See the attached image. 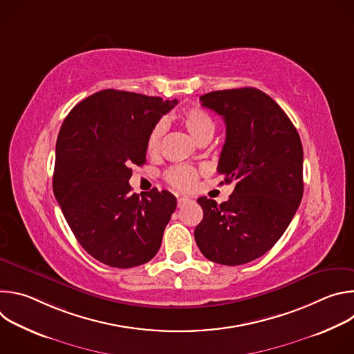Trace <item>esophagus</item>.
Segmentation results:
<instances>
[{
    "mask_svg": "<svg viewBox=\"0 0 354 354\" xmlns=\"http://www.w3.org/2000/svg\"><path fill=\"white\" fill-rule=\"evenodd\" d=\"M189 201H190V198L186 197V196L179 197V198H178V207H183L186 203H189Z\"/></svg>",
    "mask_w": 354,
    "mask_h": 354,
    "instance_id": "34e87169",
    "label": "esophagus"
}]
</instances>
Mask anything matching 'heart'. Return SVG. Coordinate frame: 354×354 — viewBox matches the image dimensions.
Masks as SVG:
<instances>
[{"label":"heart","mask_w":354,"mask_h":354,"mask_svg":"<svg viewBox=\"0 0 354 354\" xmlns=\"http://www.w3.org/2000/svg\"><path fill=\"white\" fill-rule=\"evenodd\" d=\"M180 124L185 127L187 134L196 141L212 140L216 131V123L213 118L201 108L192 106L182 112ZM165 134V124L158 122L153 129L149 130L147 141H145V151L149 157H157L161 153L162 138ZM198 174L196 169L190 167H174L167 172V180L182 190L192 189L197 182Z\"/></svg>","instance_id":"b5f03b06"}]
</instances>
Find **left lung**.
Masks as SVG:
<instances>
[{"instance_id": "1", "label": "left lung", "mask_w": 354, "mask_h": 354, "mask_svg": "<svg viewBox=\"0 0 354 354\" xmlns=\"http://www.w3.org/2000/svg\"><path fill=\"white\" fill-rule=\"evenodd\" d=\"M200 100L224 119L217 171L235 187L221 205L197 198L203 220L194 239L209 261L238 266L265 255L291 223L304 192L302 144L284 111L261 89L214 91Z\"/></svg>"}]
</instances>
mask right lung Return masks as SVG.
<instances>
[{"label": "right lung", "instance_id": "add662e5", "mask_svg": "<svg viewBox=\"0 0 354 354\" xmlns=\"http://www.w3.org/2000/svg\"><path fill=\"white\" fill-rule=\"evenodd\" d=\"M178 99L99 91L64 119L57 142L53 192L80 245L96 261L129 269L153 259L176 197L153 189L131 193V165L145 164L149 130Z\"/></svg>", "mask_w": 354, "mask_h": 354}]
</instances>
